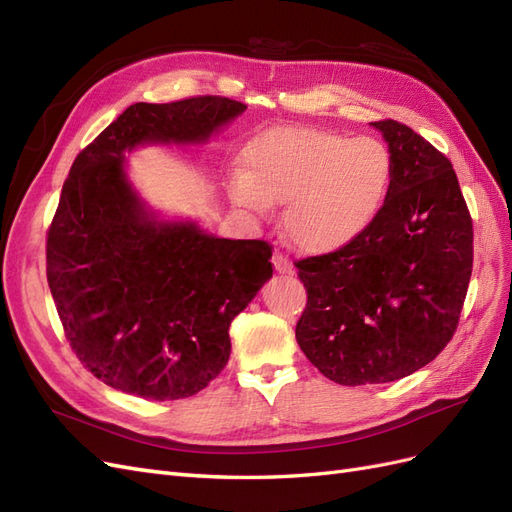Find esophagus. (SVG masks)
Masks as SVG:
<instances>
[{"instance_id": "esophagus-1", "label": "esophagus", "mask_w": 512, "mask_h": 512, "mask_svg": "<svg viewBox=\"0 0 512 512\" xmlns=\"http://www.w3.org/2000/svg\"><path fill=\"white\" fill-rule=\"evenodd\" d=\"M273 265H275V271H277V273H292L290 260H288L282 252H275V254H273Z\"/></svg>"}]
</instances>
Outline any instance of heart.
I'll use <instances>...</instances> for the list:
<instances>
[{
	"instance_id": "b5f03b06",
	"label": "heart",
	"mask_w": 512,
	"mask_h": 512,
	"mask_svg": "<svg viewBox=\"0 0 512 512\" xmlns=\"http://www.w3.org/2000/svg\"><path fill=\"white\" fill-rule=\"evenodd\" d=\"M247 173L230 181V198L252 213L288 203L284 226L307 254L342 250L376 220L391 181V156L376 138L277 126L245 149Z\"/></svg>"
}]
</instances>
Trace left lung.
Segmentation results:
<instances>
[{
    "mask_svg": "<svg viewBox=\"0 0 512 512\" xmlns=\"http://www.w3.org/2000/svg\"><path fill=\"white\" fill-rule=\"evenodd\" d=\"M371 126L391 153L380 213L342 250L297 260L307 290L297 342L346 386L393 382L436 359L457 331L474 260L451 160L395 119Z\"/></svg>",
    "mask_w": 512,
    "mask_h": 512,
    "instance_id": "8db88e82",
    "label": "left lung"
}]
</instances>
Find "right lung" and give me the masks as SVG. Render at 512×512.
<instances>
[{
  "label": "right lung",
  "instance_id": "1",
  "mask_svg": "<svg viewBox=\"0 0 512 512\" xmlns=\"http://www.w3.org/2000/svg\"><path fill=\"white\" fill-rule=\"evenodd\" d=\"M245 104L196 96L136 102L76 156L46 235V280L66 339L98 380L143 399L192 397L230 356L228 329L273 275L271 245L158 222L123 153L203 143Z\"/></svg>",
  "mask_w": 512,
  "mask_h": 512
}]
</instances>
